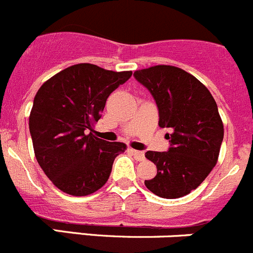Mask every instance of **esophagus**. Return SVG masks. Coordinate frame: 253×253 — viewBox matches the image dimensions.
<instances>
[{"label": "esophagus", "instance_id": "obj_1", "mask_svg": "<svg viewBox=\"0 0 253 253\" xmlns=\"http://www.w3.org/2000/svg\"><path fill=\"white\" fill-rule=\"evenodd\" d=\"M130 153L134 155V158L136 159V161L142 162L145 159V154L143 152H140V150H135V149H130Z\"/></svg>", "mask_w": 253, "mask_h": 253}]
</instances>
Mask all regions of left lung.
Returning <instances> with one entry per match:
<instances>
[{
	"instance_id": "1",
	"label": "left lung",
	"mask_w": 253,
	"mask_h": 253,
	"mask_svg": "<svg viewBox=\"0 0 253 253\" xmlns=\"http://www.w3.org/2000/svg\"><path fill=\"white\" fill-rule=\"evenodd\" d=\"M150 91L159 111V126L168 128V152L145 153L157 175L145 187L162 198L191 193L210 174L218 159L223 123L212 94L187 71L157 65L134 73Z\"/></svg>"
}]
</instances>
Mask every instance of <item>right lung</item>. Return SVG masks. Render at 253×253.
<instances>
[{
    "label": "right lung",
    "instance_id": "1",
    "mask_svg": "<svg viewBox=\"0 0 253 253\" xmlns=\"http://www.w3.org/2000/svg\"><path fill=\"white\" fill-rule=\"evenodd\" d=\"M130 76L131 71L78 64L45 81L35 95L29 120L35 157L60 191L87 196L109 179L126 145L95 136L92 125L109 95Z\"/></svg>",
    "mask_w": 253,
    "mask_h": 253
}]
</instances>
